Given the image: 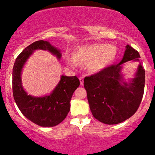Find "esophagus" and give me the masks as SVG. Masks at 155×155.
Instances as JSON below:
<instances>
[{
	"label": "esophagus",
	"instance_id": "obj_1",
	"mask_svg": "<svg viewBox=\"0 0 155 155\" xmlns=\"http://www.w3.org/2000/svg\"><path fill=\"white\" fill-rule=\"evenodd\" d=\"M79 81H80V85H83V83H84V78L82 76L79 77Z\"/></svg>",
	"mask_w": 155,
	"mask_h": 155
}]
</instances>
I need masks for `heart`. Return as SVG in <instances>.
Listing matches in <instances>:
<instances>
[{
	"instance_id": "obj_1",
	"label": "heart",
	"mask_w": 155,
	"mask_h": 155,
	"mask_svg": "<svg viewBox=\"0 0 155 155\" xmlns=\"http://www.w3.org/2000/svg\"><path fill=\"white\" fill-rule=\"evenodd\" d=\"M117 53V49L113 45L91 44L75 50L71 60L75 64L87 65L90 72L97 73L108 66L115 58Z\"/></svg>"
}]
</instances>
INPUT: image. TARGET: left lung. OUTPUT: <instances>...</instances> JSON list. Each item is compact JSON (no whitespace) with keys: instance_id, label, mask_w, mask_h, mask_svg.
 I'll use <instances>...</instances> for the list:
<instances>
[{"instance_id":"obj_1","label":"left lung","mask_w":155,"mask_h":155,"mask_svg":"<svg viewBox=\"0 0 155 155\" xmlns=\"http://www.w3.org/2000/svg\"><path fill=\"white\" fill-rule=\"evenodd\" d=\"M139 53L126 46L122 61L107 67L99 72L86 76L84 87L93 116L101 123L114 125L130 118L137 110L142 101L145 87V70L138 66L136 77L129 83L123 82L121 64L138 61Z\"/></svg>"}]
</instances>
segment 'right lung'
Masks as SVG:
<instances>
[{
  "label": "right lung",
  "mask_w": 155,
  "mask_h": 155,
  "mask_svg": "<svg viewBox=\"0 0 155 155\" xmlns=\"http://www.w3.org/2000/svg\"><path fill=\"white\" fill-rule=\"evenodd\" d=\"M35 50H48L58 59L61 56L60 50L46 41H37L27 47L16 58L13 67V97L21 112L29 120L42 127H53L66 118L73 94L80 82L76 76H61L59 83L50 95L43 97L28 95L22 87L21 73L26 61Z\"/></svg>",
  "instance_id": "1"
}]
</instances>
